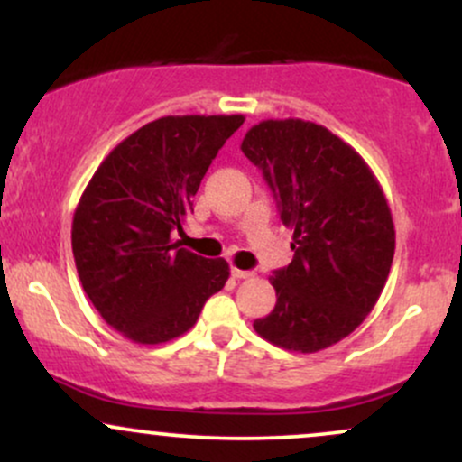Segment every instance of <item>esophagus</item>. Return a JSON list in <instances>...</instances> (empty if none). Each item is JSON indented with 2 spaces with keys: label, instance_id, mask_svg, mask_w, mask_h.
Instances as JSON below:
<instances>
[{
  "label": "esophagus",
  "instance_id": "34e87169",
  "mask_svg": "<svg viewBox=\"0 0 462 462\" xmlns=\"http://www.w3.org/2000/svg\"><path fill=\"white\" fill-rule=\"evenodd\" d=\"M230 273H232V278H236V280L252 278V272H243V269H236V267H232V269H230Z\"/></svg>",
  "mask_w": 462,
  "mask_h": 462
}]
</instances>
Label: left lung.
<instances>
[{"instance_id": "obj_1", "label": "left lung", "mask_w": 462, "mask_h": 462, "mask_svg": "<svg viewBox=\"0 0 462 462\" xmlns=\"http://www.w3.org/2000/svg\"><path fill=\"white\" fill-rule=\"evenodd\" d=\"M241 150L293 227V261L272 275L275 306L254 330L291 352H319L352 334L383 293L395 227L383 187L360 153L323 125L267 119Z\"/></svg>"}]
</instances>
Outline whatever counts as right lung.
<instances>
[{
    "label": "right lung",
    "instance_id": "right-lung-1",
    "mask_svg": "<svg viewBox=\"0 0 462 462\" xmlns=\"http://www.w3.org/2000/svg\"><path fill=\"white\" fill-rule=\"evenodd\" d=\"M243 115L161 116L115 147L84 189L71 247L79 282L99 315L141 346L178 338L230 267L173 241L193 195Z\"/></svg>",
    "mask_w": 462,
    "mask_h": 462
}]
</instances>
